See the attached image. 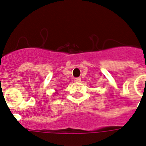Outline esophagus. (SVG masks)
<instances>
[{
    "label": "esophagus",
    "mask_w": 146,
    "mask_h": 146,
    "mask_svg": "<svg viewBox=\"0 0 146 146\" xmlns=\"http://www.w3.org/2000/svg\"><path fill=\"white\" fill-rule=\"evenodd\" d=\"M80 80H81L80 78H74V81H75V82H80Z\"/></svg>",
    "instance_id": "obj_1"
}]
</instances>
